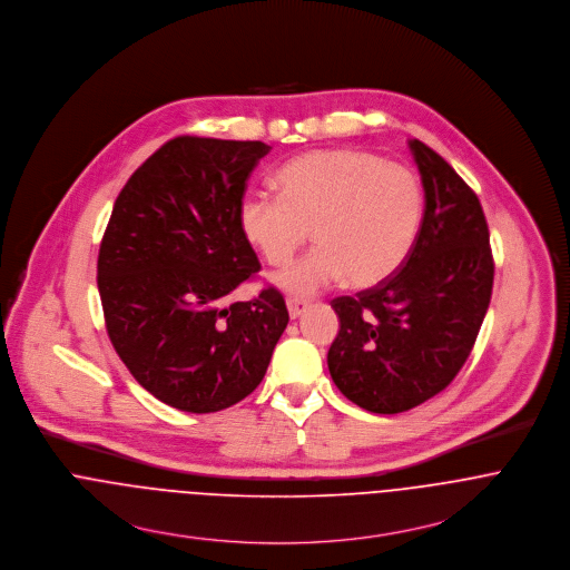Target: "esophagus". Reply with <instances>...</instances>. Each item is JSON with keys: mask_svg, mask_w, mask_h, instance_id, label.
Segmentation results:
<instances>
[{"mask_svg": "<svg viewBox=\"0 0 570 570\" xmlns=\"http://www.w3.org/2000/svg\"><path fill=\"white\" fill-rule=\"evenodd\" d=\"M286 308H288V315L291 318H299V316L306 313V308H308V302H304V299H286Z\"/></svg>", "mask_w": 570, "mask_h": 570, "instance_id": "1", "label": "esophagus"}]
</instances>
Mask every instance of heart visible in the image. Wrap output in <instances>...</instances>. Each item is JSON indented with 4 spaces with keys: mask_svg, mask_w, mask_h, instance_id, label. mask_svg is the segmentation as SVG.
Masks as SVG:
<instances>
[{
    "mask_svg": "<svg viewBox=\"0 0 570 570\" xmlns=\"http://www.w3.org/2000/svg\"><path fill=\"white\" fill-rule=\"evenodd\" d=\"M279 196L249 191L238 207L245 238L273 266H286L308 243L315 252L282 271L275 284L311 297L341 282L382 284L415 247L424 191L417 175L354 148H325L291 159L275 173Z\"/></svg>",
    "mask_w": 570,
    "mask_h": 570,
    "instance_id": "heart-1",
    "label": "heart"
}]
</instances>
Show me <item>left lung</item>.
<instances>
[{"label":"left lung","instance_id":"obj_1","mask_svg":"<svg viewBox=\"0 0 570 570\" xmlns=\"http://www.w3.org/2000/svg\"><path fill=\"white\" fill-rule=\"evenodd\" d=\"M424 186L413 252L395 275L332 302L341 327L330 376L361 409L409 411L443 391L468 361L488 313L494 259L479 196L420 139L409 141Z\"/></svg>","mask_w":570,"mask_h":570}]
</instances>
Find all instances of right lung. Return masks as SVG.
Returning a JSON list of instances; mask_svg holds the SVG:
<instances>
[{
  "label": "right lung",
  "instance_id": "right-lung-1",
  "mask_svg": "<svg viewBox=\"0 0 570 570\" xmlns=\"http://www.w3.org/2000/svg\"><path fill=\"white\" fill-rule=\"evenodd\" d=\"M262 141L181 135L153 153L118 194L98 254L109 338L157 400L223 411L262 382L288 325L277 288L229 295L259 271L238 207Z\"/></svg>",
  "mask_w": 570,
  "mask_h": 570
}]
</instances>
